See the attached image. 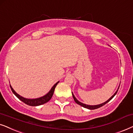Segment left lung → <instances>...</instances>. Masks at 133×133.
<instances>
[{
  "mask_svg": "<svg viewBox=\"0 0 133 133\" xmlns=\"http://www.w3.org/2000/svg\"><path fill=\"white\" fill-rule=\"evenodd\" d=\"M119 86H120V85L119 86H118V89H117V91H116V92H115L114 94H113L112 96H111L110 98H109L108 100L107 101H106L105 102H104V103H101V104H99V105H86V104H84V103H81V102H79L78 100H77V98H76V97H75V95H74V94H73V92H72V96H73V98H74V100H75V102L77 103V104H78L79 105H80V106H81V107H84V108H87V109H97V108H100V107H103V105H105V104H107V103H108L109 101H110L111 99H112L113 97H114L115 95H116V94H117V91H118V88H119Z\"/></svg>",
  "mask_w": 133,
  "mask_h": 133,
  "instance_id": "8db88e82",
  "label": "left lung"
}]
</instances>
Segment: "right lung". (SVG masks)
<instances>
[{
	"mask_svg": "<svg viewBox=\"0 0 133 133\" xmlns=\"http://www.w3.org/2000/svg\"><path fill=\"white\" fill-rule=\"evenodd\" d=\"M59 81H58L57 83H56L53 87L51 88V89L48 92V93L46 94L45 95H44V96L39 97V98H24L22 96H21L20 95H19L16 92V91L13 89V88L11 87V85L10 84V88H11V89L13 93L15 94L17 98H18L19 100L22 101L25 103L26 104V105H29V106H31V107H36V106H39L41 105H43V104L45 103L48 102L49 100L52 98V97L53 96V94H54L55 89L56 85L58 84V83H59Z\"/></svg>",
	"mask_w": 133,
	"mask_h": 133,
	"instance_id": "right-lung-1",
	"label": "right lung"
}]
</instances>
